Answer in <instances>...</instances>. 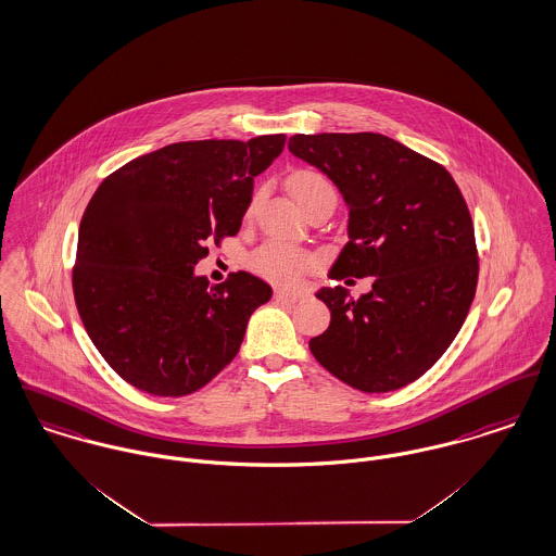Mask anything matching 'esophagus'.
<instances>
[{
  "label": "esophagus",
  "mask_w": 556,
  "mask_h": 556,
  "mask_svg": "<svg viewBox=\"0 0 556 556\" xmlns=\"http://www.w3.org/2000/svg\"><path fill=\"white\" fill-rule=\"evenodd\" d=\"M274 300L282 303H298L302 302V293H295V291H287V289H276L274 291Z\"/></svg>",
  "instance_id": "esophagus-1"
}]
</instances>
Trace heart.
Masks as SVG:
<instances>
[{
	"label": "heart",
	"mask_w": 556,
	"mask_h": 556,
	"mask_svg": "<svg viewBox=\"0 0 556 556\" xmlns=\"http://www.w3.org/2000/svg\"><path fill=\"white\" fill-rule=\"evenodd\" d=\"M289 187L302 207H305L307 203L316 202V200H323V198L338 200L333 182L323 172H316V169L295 172L289 180ZM253 205L254 202L249 203L247 216L253 214ZM249 265L254 274H258L261 278H265L269 282L295 285L303 274L314 265V256L298 247L287 244V242L271 240V242L261 244L251 254Z\"/></svg>",
	"instance_id": "1"
}]
</instances>
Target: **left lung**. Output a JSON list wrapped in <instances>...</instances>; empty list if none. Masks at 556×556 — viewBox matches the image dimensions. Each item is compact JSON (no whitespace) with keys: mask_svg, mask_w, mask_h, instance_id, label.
I'll return each instance as SVG.
<instances>
[{"mask_svg":"<svg viewBox=\"0 0 556 556\" xmlns=\"http://www.w3.org/2000/svg\"><path fill=\"white\" fill-rule=\"evenodd\" d=\"M289 151L325 172L351 207V242L329 278L374 276L361 300L344 287L316 295L331 323L309 351L356 391H397L446 353L473 302L469 207L442 163L380 134H298Z\"/></svg>","mask_w":556,"mask_h":556,"instance_id":"1","label":"left lung"}]
</instances>
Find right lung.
Listing matches in <instances>:
<instances>
[{
    "label": "right lung",
    "mask_w": 556,
    "mask_h": 556,
    "mask_svg": "<svg viewBox=\"0 0 556 556\" xmlns=\"http://www.w3.org/2000/svg\"><path fill=\"white\" fill-rule=\"evenodd\" d=\"M285 142H176L103 178L80 220L72 289L91 342L131 387L182 397L240 351L269 285L249 271L210 285L193 267L207 242L240 231L253 178Z\"/></svg>",
    "instance_id": "1"
}]
</instances>
